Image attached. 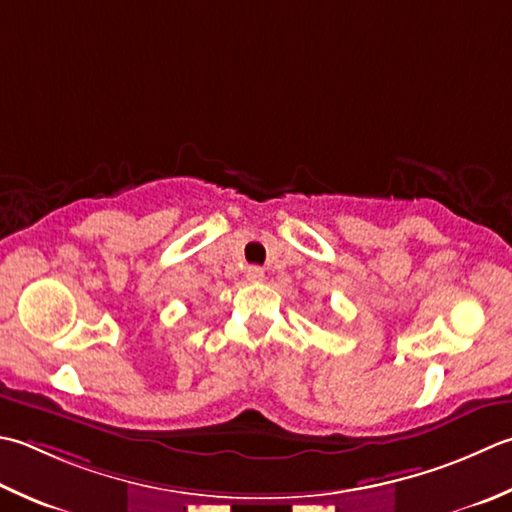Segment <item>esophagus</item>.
<instances>
[{
    "label": "esophagus",
    "mask_w": 512,
    "mask_h": 512,
    "mask_svg": "<svg viewBox=\"0 0 512 512\" xmlns=\"http://www.w3.org/2000/svg\"><path fill=\"white\" fill-rule=\"evenodd\" d=\"M246 279H248V282H259V279H264V268L262 266H250L246 270Z\"/></svg>",
    "instance_id": "esophagus-1"
}]
</instances>
